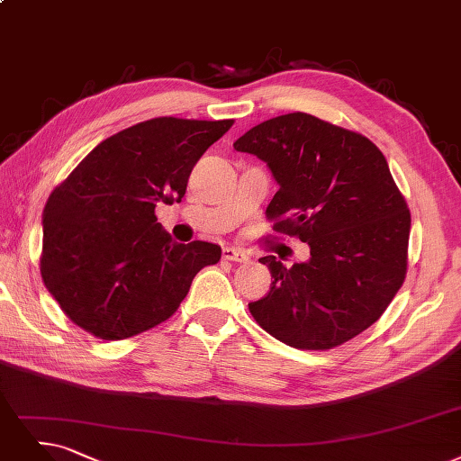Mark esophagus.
<instances>
[{"instance_id": "esophagus-1", "label": "esophagus", "mask_w": 461, "mask_h": 461, "mask_svg": "<svg viewBox=\"0 0 461 461\" xmlns=\"http://www.w3.org/2000/svg\"><path fill=\"white\" fill-rule=\"evenodd\" d=\"M221 253H223L225 261H236V263L249 261V257L242 249H236V248H230V246L223 248V251H221Z\"/></svg>"}]
</instances>
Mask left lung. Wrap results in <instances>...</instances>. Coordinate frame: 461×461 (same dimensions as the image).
<instances>
[{
    "mask_svg": "<svg viewBox=\"0 0 461 461\" xmlns=\"http://www.w3.org/2000/svg\"><path fill=\"white\" fill-rule=\"evenodd\" d=\"M236 151L267 162L278 183L267 215L310 248L287 268L261 257L272 285L249 312L267 333L301 349H329L369 329L407 272L411 213L388 160L365 136L308 113L253 126Z\"/></svg>",
    "mask_w": 461,
    "mask_h": 461,
    "instance_id": "obj_1",
    "label": "left lung"
}]
</instances>
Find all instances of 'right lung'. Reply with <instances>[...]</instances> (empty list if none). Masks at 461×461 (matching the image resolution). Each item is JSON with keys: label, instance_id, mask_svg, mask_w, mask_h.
Wrapping results in <instances>:
<instances>
[{"label": "right lung", "instance_id": "obj_1", "mask_svg": "<svg viewBox=\"0 0 461 461\" xmlns=\"http://www.w3.org/2000/svg\"><path fill=\"white\" fill-rule=\"evenodd\" d=\"M234 121L158 117L104 140L54 189L43 225L41 278L64 314L104 340L168 320L200 268L221 259L210 242H174L158 202H181L198 158Z\"/></svg>", "mask_w": 461, "mask_h": 461}]
</instances>
